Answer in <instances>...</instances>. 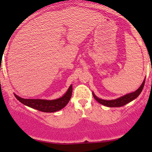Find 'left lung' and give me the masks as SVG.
I'll return each instance as SVG.
<instances>
[{"label":"left lung","instance_id":"left-lung-1","mask_svg":"<svg viewBox=\"0 0 152 152\" xmlns=\"http://www.w3.org/2000/svg\"><path fill=\"white\" fill-rule=\"evenodd\" d=\"M144 83H145V80L143 82V83L141 84V85L139 87V88L138 90H136L135 92L134 93H131L129 94H127L126 95H124V96L121 97V98L115 99V100H103V99H100L98 98V97H96L94 93H93V97L98 103H100L102 105H105L107 107H121V106H124L126 104L129 103V102L132 101L133 100L137 98L140 93L142 91L143 88H144Z\"/></svg>","mask_w":152,"mask_h":152}]
</instances>
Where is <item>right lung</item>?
<instances>
[{
  "mask_svg": "<svg viewBox=\"0 0 152 152\" xmlns=\"http://www.w3.org/2000/svg\"><path fill=\"white\" fill-rule=\"evenodd\" d=\"M72 93V87L70 85L69 89L62 98L56 100H47L41 99H24L20 98L19 96L14 94L17 100L21 102L23 105H27L30 108H34L39 111L46 112V113H53L62 109L70 100Z\"/></svg>",
  "mask_w": 152,
  "mask_h": 152,
  "instance_id": "obj_1",
  "label": "right lung"
}]
</instances>
